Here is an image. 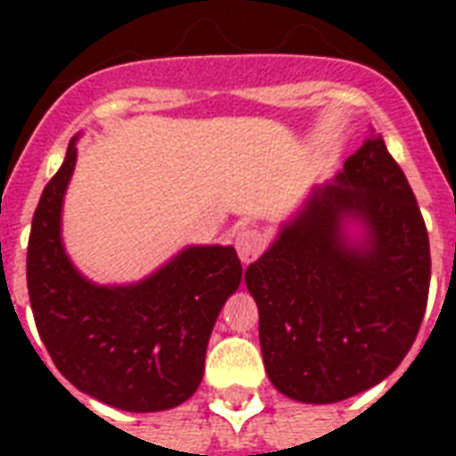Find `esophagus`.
I'll use <instances>...</instances> for the list:
<instances>
[{"label": "esophagus", "instance_id": "obj_1", "mask_svg": "<svg viewBox=\"0 0 456 456\" xmlns=\"http://www.w3.org/2000/svg\"><path fill=\"white\" fill-rule=\"evenodd\" d=\"M265 246H267V236L260 229H241L239 236H236V250H239V257H241L243 265H250L253 260H257Z\"/></svg>", "mask_w": 456, "mask_h": 456}]
</instances>
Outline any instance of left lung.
Returning a JSON list of instances; mask_svg holds the SVG:
<instances>
[{
	"instance_id": "obj_1",
	"label": "left lung",
	"mask_w": 456,
	"mask_h": 456,
	"mask_svg": "<svg viewBox=\"0 0 456 456\" xmlns=\"http://www.w3.org/2000/svg\"><path fill=\"white\" fill-rule=\"evenodd\" d=\"M428 284L424 217L371 130L246 270L274 388L329 404L381 383L417 338Z\"/></svg>"
}]
</instances>
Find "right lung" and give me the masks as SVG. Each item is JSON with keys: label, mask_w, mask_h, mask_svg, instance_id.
Instances as JSON below:
<instances>
[{"label": "right lung", "mask_w": 456, "mask_h": 456, "mask_svg": "<svg viewBox=\"0 0 456 456\" xmlns=\"http://www.w3.org/2000/svg\"><path fill=\"white\" fill-rule=\"evenodd\" d=\"M77 137L45 186L28 241L39 338L75 388L125 411L172 410L196 393L222 305L241 284L234 246H186L137 284L82 277L61 239Z\"/></svg>", "instance_id": "add662e5"}]
</instances>
